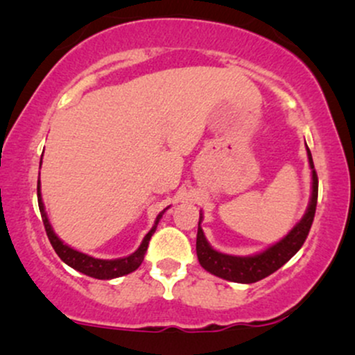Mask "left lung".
<instances>
[{
	"mask_svg": "<svg viewBox=\"0 0 355 355\" xmlns=\"http://www.w3.org/2000/svg\"><path fill=\"white\" fill-rule=\"evenodd\" d=\"M307 146V145H305ZM307 157L309 165L312 170V193L311 202H309L307 210H305L304 217L300 222L288 232L282 240L266 248L263 252H259L255 255L239 257V255H229L222 254V252L215 250L214 247L207 242L205 235L200 227L202 223V214L200 220H198V232H197V257L200 266L205 268L210 274L220 277V279L230 280V282L239 284H254L259 280L266 279L275 270H279L285 262L294 257L300 247L304 245L305 239H307L309 230H311L313 215H315L317 207V191H319V180H317L315 168H313L312 153L307 146Z\"/></svg>",
	"mask_w": 355,
	"mask_h": 355,
	"instance_id": "left-lung-1",
	"label": "left lung"
}]
</instances>
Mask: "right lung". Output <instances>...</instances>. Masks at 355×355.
<instances>
[{"instance_id": "add662e5", "label": "right lung", "mask_w": 355, "mask_h": 355, "mask_svg": "<svg viewBox=\"0 0 355 355\" xmlns=\"http://www.w3.org/2000/svg\"><path fill=\"white\" fill-rule=\"evenodd\" d=\"M40 166H42V162H40ZM38 207H40V211H42L44 230H46L50 243L53 245V248H55V252L58 254L60 259L63 260L67 266H70L71 268H75V270L81 272V274L93 277V279H100V280H110L126 274H132L133 270H137V268L141 266V262H144L145 254H146V248H148L150 239H152L155 230H157V225L158 222H160L162 215L165 214L166 209H168V207H166L164 211L158 214L152 230L145 235V239L141 240L140 247H138L133 254H130L128 257H123V259L103 260V259H95V257H89L87 254H83V252L75 250V248L67 245L63 240H60L58 235H56L55 230H53L50 220H48L46 211H44V205L42 200V190H40V182H38Z\"/></svg>"}]
</instances>
